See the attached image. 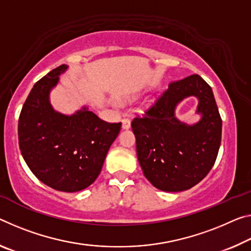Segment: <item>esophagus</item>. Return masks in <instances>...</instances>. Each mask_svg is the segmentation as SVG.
Returning <instances> with one entry per match:
<instances>
[{"instance_id": "34e87169", "label": "esophagus", "mask_w": 251, "mask_h": 251, "mask_svg": "<svg viewBox=\"0 0 251 251\" xmlns=\"http://www.w3.org/2000/svg\"><path fill=\"white\" fill-rule=\"evenodd\" d=\"M122 127H123V129H128L129 127H130V121L128 118H124L122 121Z\"/></svg>"}]
</instances>
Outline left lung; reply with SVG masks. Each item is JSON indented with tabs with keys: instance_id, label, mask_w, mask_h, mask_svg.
<instances>
[{
	"instance_id": "left-lung-1",
	"label": "left lung",
	"mask_w": 251,
	"mask_h": 251,
	"mask_svg": "<svg viewBox=\"0 0 251 251\" xmlns=\"http://www.w3.org/2000/svg\"><path fill=\"white\" fill-rule=\"evenodd\" d=\"M198 98L194 125L175 116L185 98ZM136 152L145 177L165 192L189 190L203 180L220 149L222 121L211 87L199 75L170 83L152 108L132 122Z\"/></svg>"
}]
</instances>
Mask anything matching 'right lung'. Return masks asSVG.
Instances as JSON below:
<instances>
[{"label":"right lung","instance_id":"add662e5","mask_svg":"<svg viewBox=\"0 0 251 251\" xmlns=\"http://www.w3.org/2000/svg\"><path fill=\"white\" fill-rule=\"evenodd\" d=\"M67 69V65L59 66L31 89L19 117V146L42 183L62 192H78L99 176L122 123L101 121L86 106L71 115L55 110L50 93Z\"/></svg>","mask_w":251,"mask_h":251}]
</instances>
